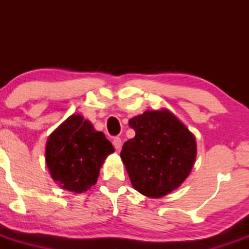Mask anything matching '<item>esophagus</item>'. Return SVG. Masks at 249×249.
I'll use <instances>...</instances> for the list:
<instances>
[{
    "label": "esophagus",
    "mask_w": 249,
    "mask_h": 249,
    "mask_svg": "<svg viewBox=\"0 0 249 249\" xmlns=\"http://www.w3.org/2000/svg\"><path fill=\"white\" fill-rule=\"evenodd\" d=\"M113 146H115V148H116V150L117 151H119V150H121V148H122V144H123V142H122V139L121 138H119V137H116V138L115 139H113Z\"/></svg>",
    "instance_id": "obj_1"
}]
</instances>
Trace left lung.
Segmentation results:
<instances>
[{"label":"left lung","instance_id":"left-lung-1","mask_svg":"<svg viewBox=\"0 0 249 249\" xmlns=\"http://www.w3.org/2000/svg\"><path fill=\"white\" fill-rule=\"evenodd\" d=\"M128 125L134 138L121 158L133 188L147 198L167 196L186 180L196 158L194 134L167 108L146 110Z\"/></svg>","mask_w":249,"mask_h":249}]
</instances>
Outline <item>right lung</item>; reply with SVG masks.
<instances>
[{
  "instance_id": "obj_1",
  "label": "right lung",
  "mask_w": 249,
  "mask_h": 249,
  "mask_svg": "<svg viewBox=\"0 0 249 249\" xmlns=\"http://www.w3.org/2000/svg\"><path fill=\"white\" fill-rule=\"evenodd\" d=\"M112 144L82 115H71L50 134L45 161L51 178L63 190L83 193L97 182Z\"/></svg>"
}]
</instances>
